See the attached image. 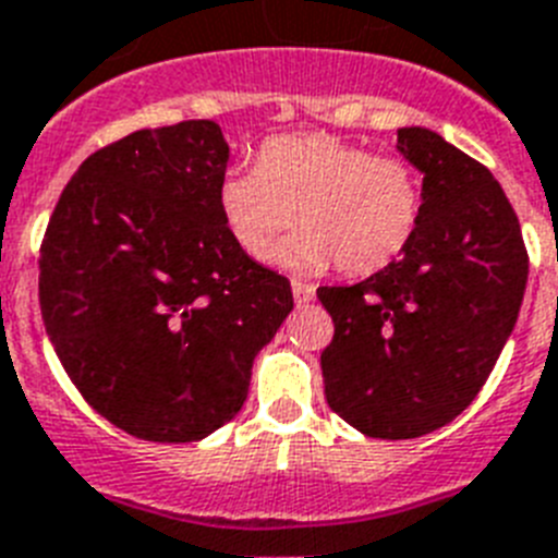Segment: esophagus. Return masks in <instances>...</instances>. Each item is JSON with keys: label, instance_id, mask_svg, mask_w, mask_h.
Masks as SVG:
<instances>
[{"label": "esophagus", "instance_id": "1", "mask_svg": "<svg viewBox=\"0 0 558 558\" xmlns=\"http://www.w3.org/2000/svg\"><path fill=\"white\" fill-rule=\"evenodd\" d=\"M290 290H293V299H296V305H307V302H313V296H316V288L313 284H305V282H293L290 284Z\"/></svg>", "mask_w": 558, "mask_h": 558}]
</instances>
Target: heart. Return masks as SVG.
Returning a JSON list of instances; mask_svg holds the SVG:
<instances>
[{
  "label": "heart",
  "mask_w": 558,
  "mask_h": 558,
  "mask_svg": "<svg viewBox=\"0 0 558 558\" xmlns=\"http://www.w3.org/2000/svg\"><path fill=\"white\" fill-rule=\"evenodd\" d=\"M216 207L230 239L265 259L279 233L302 228L274 259L293 270H381L408 247L422 214L416 170L328 133H290L259 147L253 170H228Z\"/></svg>",
  "instance_id": "b5f03b06"
}]
</instances>
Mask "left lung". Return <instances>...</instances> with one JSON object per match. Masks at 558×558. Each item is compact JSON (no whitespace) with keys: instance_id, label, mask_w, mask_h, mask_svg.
Returning <instances> with one entry per match:
<instances>
[{"instance_id":"8db88e82","label":"left lung","mask_w":558,"mask_h":558,"mask_svg":"<svg viewBox=\"0 0 558 558\" xmlns=\"http://www.w3.org/2000/svg\"><path fill=\"white\" fill-rule=\"evenodd\" d=\"M396 150L422 173L408 247L351 288H319L330 411L373 439H416L476 399L513 333L527 284L519 219L494 173L427 128Z\"/></svg>"}]
</instances>
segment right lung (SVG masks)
Returning a JSON list of instances; mask_svg holds the SVG:
<instances>
[{
  "label": "right lung",
  "mask_w": 558,
  "mask_h": 558,
  "mask_svg": "<svg viewBox=\"0 0 558 558\" xmlns=\"http://www.w3.org/2000/svg\"><path fill=\"white\" fill-rule=\"evenodd\" d=\"M210 119L147 128L80 165L39 256L45 330L87 404L145 441H196L242 411L293 311L284 276L230 239Z\"/></svg>",
  "instance_id": "add662e5"
}]
</instances>
